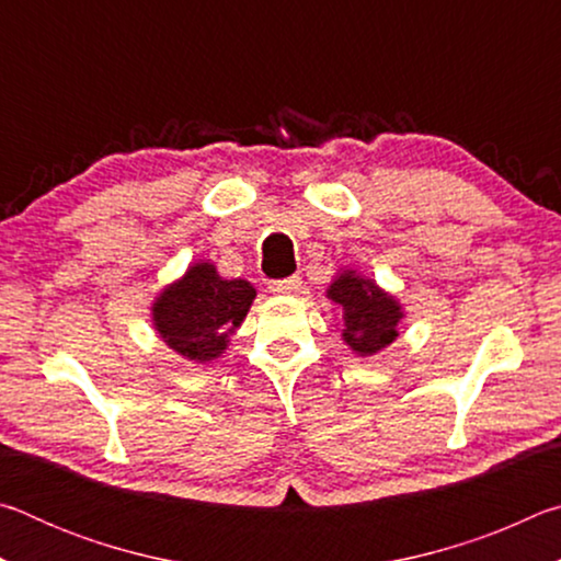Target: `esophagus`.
<instances>
[{
  "label": "esophagus",
  "mask_w": 561,
  "mask_h": 561,
  "mask_svg": "<svg viewBox=\"0 0 561 561\" xmlns=\"http://www.w3.org/2000/svg\"><path fill=\"white\" fill-rule=\"evenodd\" d=\"M301 287V279L297 274H291V277H284V279H272L270 282V291L272 294H291Z\"/></svg>",
  "instance_id": "obj_1"
}]
</instances>
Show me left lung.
Returning <instances> with one entry per match:
<instances>
[{"label":"left lung","mask_w":561,"mask_h":561,"mask_svg":"<svg viewBox=\"0 0 561 561\" xmlns=\"http://www.w3.org/2000/svg\"><path fill=\"white\" fill-rule=\"evenodd\" d=\"M329 297L344 309L341 334L356 354L371 356L398 336L396 329L403 317L401 307L371 279H360L354 272L341 274L329 287Z\"/></svg>","instance_id":"8db88e82"}]
</instances>
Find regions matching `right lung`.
<instances>
[{
  "label": "right lung",
  "instance_id": "add662e5",
  "mask_svg": "<svg viewBox=\"0 0 561 561\" xmlns=\"http://www.w3.org/2000/svg\"><path fill=\"white\" fill-rule=\"evenodd\" d=\"M244 279H222L210 262L190 267L153 304L158 334L190 360H213L227 348V334L242 324L254 299Z\"/></svg>",
  "mask_w": 561,
  "mask_h": 561
}]
</instances>
